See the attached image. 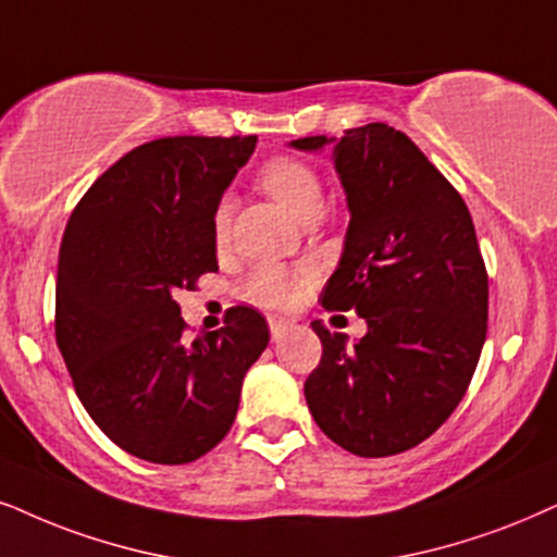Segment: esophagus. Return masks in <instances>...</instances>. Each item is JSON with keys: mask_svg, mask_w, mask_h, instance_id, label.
<instances>
[{"mask_svg": "<svg viewBox=\"0 0 557 557\" xmlns=\"http://www.w3.org/2000/svg\"><path fill=\"white\" fill-rule=\"evenodd\" d=\"M287 329H290V321L277 319V315H270V334H272V342L285 339Z\"/></svg>", "mask_w": 557, "mask_h": 557, "instance_id": "34e87169", "label": "esophagus"}]
</instances>
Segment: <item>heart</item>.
<instances>
[{
    "instance_id": "1",
    "label": "heart",
    "mask_w": 557,
    "mask_h": 557,
    "mask_svg": "<svg viewBox=\"0 0 557 557\" xmlns=\"http://www.w3.org/2000/svg\"><path fill=\"white\" fill-rule=\"evenodd\" d=\"M259 182L300 223L321 208V182L306 161L293 157H274L264 161L262 169H259ZM228 228L231 202L221 200L213 213L215 242H226ZM302 287H306V272L302 270H287L283 264L264 262L246 274L238 293H242V298L259 302V306L290 308L293 302H298Z\"/></svg>"
}]
</instances>
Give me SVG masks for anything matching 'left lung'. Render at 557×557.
Wrapping results in <instances>:
<instances>
[{
  "label": "left lung",
  "instance_id": "1",
  "mask_svg": "<svg viewBox=\"0 0 557 557\" xmlns=\"http://www.w3.org/2000/svg\"><path fill=\"white\" fill-rule=\"evenodd\" d=\"M290 146H334L351 218L321 302L368 321L355 344L311 323L323 355L302 388L308 408L351 455L406 453L445 424L481 360L488 274L473 218L419 146L385 123Z\"/></svg>",
  "mask_w": 557,
  "mask_h": 557
}]
</instances>
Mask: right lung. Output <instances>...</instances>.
Wrapping results in <instances>:
<instances>
[{
    "instance_id": "add662e5",
    "label": "right lung",
    "mask_w": 557,
    "mask_h": 557,
    "mask_svg": "<svg viewBox=\"0 0 557 557\" xmlns=\"http://www.w3.org/2000/svg\"><path fill=\"white\" fill-rule=\"evenodd\" d=\"M255 146L257 136L136 146L97 177L63 231L55 344L95 424L140 460L182 466L210 453L270 342L249 306L187 342L174 300L218 270L215 206Z\"/></svg>"
}]
</instances>
